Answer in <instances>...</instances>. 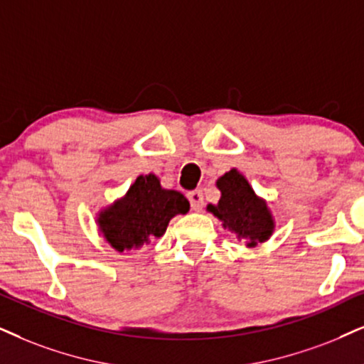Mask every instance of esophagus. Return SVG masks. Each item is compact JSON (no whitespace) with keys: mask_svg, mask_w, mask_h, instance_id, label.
Here are the masks:
<instances>
[{"mask_svg":"<svg viewBox=\"0 0 364 364\" xmlns=\"http://www.w3.org/2000/svg\"><path fill=\"white\" fill-rule=\"evenodd\" d=\"M188 200H190L191 208L195 211H200L203 208V193H201V190H193L188 193Z\"/></svg>","mask_w":364,"mask_h":364,"instance_id":"esophagus-1","label":"esophagus"}]
</instances>
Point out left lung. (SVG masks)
Wrapping results in <instances>:
<instances>
[{
    "label": "left lung",
    "mask_w": 364,
    "mask_h": 364,
    "mask_svg": "<svg viewBox=\"0 0 364 364\" xmlns=\"http://www.w3.org/2000/svg\"><path fill=\"white\" fill-rule=\"evenodd\" d=\"M216 186L222 198L216 205H208L206 210L213 213L238 240H245L247 247H257L269 240L274 233L275 223L264 198L257 196L254 188L237 169H230L216 179Z\"/></svg>",
    "instance_id": "8db88e82"
}]
</instances>
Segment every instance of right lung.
Masks as SVG:
<instances>
[{
	"mask_svg": "<svg viewBox=\"0 0 364 364\" xmlns=\"http://www.w3.org/2000/svg\"><path fill=\"white\" fill-rule=\"evenodd\" d=\"M188 210L190 201L181 193L164 190L156 174H141L126 195L100 211L97 225L117 252L136 250L163 237L169 220Z\"/></svg>",
	"mask_w": 364,
	"mask_h": 364,
	"instance_id": "1",
	"label": "right lung"
}]
</instances>
